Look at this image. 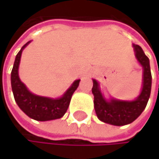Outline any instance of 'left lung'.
<instances>
[{"label":"left lung","instance_id":"1","mask_svg":"<svg viewBox=\"0 0 159 159\" xmlns=\"http://www.w3.org/2000/svg\"><path fill=\"white\" fill-rule=\"evenodd\" d=\"M134 48L135 57L143 70L142 91L138 98L133 101L119 100L115 98L108 101L101 94L98 83L93 79L92 93L94 95V107L98 118L101 121L116 126L126 125L135 120L146 107L152 84L149 59L140 46L134 45Z\"/></svg>","mask_w":159,"mask_h":159}]
</instances>
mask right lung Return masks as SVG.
<instances>
[{
	"mask_svg": "<svg viewBox=\"0 0 159 159\" xmlns=\"http://www.w3.org/2000/svg\"><path fill=\"white\" fill-rule=\"evenodd\" d=\"M30 41L25 44L17 53L11 73V84L14 97L18 107L28 117L39 121H46L61 118L69 107L72 96L77 89L80 80H75L68 90L60 98H50L32 94L21 82L18 75V67L23 49Z\"/></svg>",
	"mask_w": 159,
	"mask_h": 159,
	"instance_id": "right-lung-1",
	"label": "right lung"
}]
</instances>
